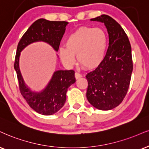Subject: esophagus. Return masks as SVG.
I'll return each instance as SVG.
<instances>
[{"label": "esophagus", "instance_id": "esophagus-1", "mask_svg": "<svg viewBox=\"0 0 149 149\" xmlns=\"http://www.w3.org/2000/svg\"><path fill=\"white\" fill-rule=\"evenodd\" d=\"M74 76H75V78L77 79H79L80 77H81V74H79V73L77 72H76L74 74Z\"/></svg>", "mask_w": 149, "mask_h": 149}]
</instances>
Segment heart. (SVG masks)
Returning a JSON list of instances; mask_svg holds the SVG:
<instances>
[{"label":"heart","mask_w":149,"mask_h":149,"mask_svg":"<svg viewBox=\"0 0 149 149\" xmlns=\"http://www.w3.org/2000/svg\"><path fill=\"white\" fill-rule=\"evenodd\" d=\"M60 47L58 55L64 65L70 67L75 63L74 55L81 65L89 70L98 68L105 58L108 36L102 29L81 27L71 34Z\"/></svg>","instance_id":"heart-1"}]
</instances>
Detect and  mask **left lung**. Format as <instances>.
I'll return each mask as SVG.
<instances>
[{
	"label": "left lung",
	"mask_w": 149,
	"mask_h": 149,
	"mask_svg": "<svg viewBox=\"0 0 149 149\" xmlns=\"http://www.w3.org/2000/svg\"><path fill=\"white\" fill-rule=\"evenodd\" d=\"M91 21L104 23L109 44L102 64L86 76V97L92 106L108 111L122 103L129 88L132 72L131 46L126 34L117 22L103 14Z\"/></svg>",
	"instance_id": "left-lung-1"
}]
</instances>
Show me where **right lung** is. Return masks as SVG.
Returning a JSON list of instances; mask_svg holds the SVG:
<instances>
[{"label": "right lung", "mask_w": 149, "mask_h": 149, "mask_svg": "<svg viewBox=\"0 0 149 149\" xmlns=\"http://www.w3.org/2000/svg\"><path fill=\"white\" fill-rule=\"evenodd\" d=\"M68 24L66 21H50L40 18L32 23L18 44L14 66L17 74L20 92L30 108L43 115H52L63 107L68 88L76 81L74 71L72 70L55 71L43 91L33 92L24 82L20 71V54L25 47L38 41L48 43L57 52Z\"/></svg>", "instance_id": "add662e5"}]
</instances>
